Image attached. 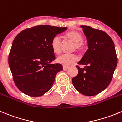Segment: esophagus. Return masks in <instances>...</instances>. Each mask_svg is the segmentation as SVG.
I'll return each mask as SVG.
<instances>
[{"mask_svg": "<svg viewBox=\"0 0 122 122\" xmlns=\"http://www.w3.org/2000/svg\"><path fill=\"white\" fill-rule=\"evenodd\" d=\"M69 68H70V66H65V65L63 66V69L64 70H68V69Z\"/></svg>", "mask_w": 122, "mask_h": 122, "instance_id": "esophagus-1", "label": "esophagus"}]
</instances>
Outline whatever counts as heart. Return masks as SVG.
I'll return each mask as SVG.
<instances>
[{"label": "heart", "mask_w": 122, "mask_h": 122, "mask_svg": "<svg viewBox=\"0 0 122 122\" xmlns=\"http://www.w3.org/2000/svg\"><path fill=\"white\" fill-rule=\"evenodd\" d=\"M65 37L68 41L73 42V50H77L79 52H83L85 46L82 42L83 36L77 31H71L65 34ZM51 46L54 53L59 54L62 50V42L58 36L52 38L51 42ZM78 57L75 54H62L57 58V62L63 65H70L77 62Z\"/></svg>", "instance_id": "obj_1"}]
</instances>
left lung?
I'll use <instances>...</instances> for the list:
<instances>
[{
  "mask_svg": "<svg viewBox=\"0 0 122 122\" xmlns=\"http://www.w3.org/2000/svg\"><path fill=\"white\" fill-rule=\"evenodd\" d=\"M86 37L88 49L78 62V74L72 78L74 86L87 96L97 95L108 87L117 64L114 43L104 31L91 26H80Z\"/></svg>",
  "mask_w": 122,
  "mask_h": 122,
  "instance_id": "1",
  "label": "left lung"
}]
</instances>
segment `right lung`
<instances>
[{
    "instance_id": "1",
    "label": "right lung",
    "mask_w": 122,
    "mask_h": 122,
    "mask_svg": "<svg viewBox=\"0 0 122 122\" xmlns=\"http://www.w3.org/2000/svg\"><path fill=\"white\" fill-rule=\"evenodd\" d=\"M68 28L39 25L18 34L13 42L8 63L15 85L23 93L39 97L50 90L61 64H51L56 59L51 46L52 38Z\"/></svg>"
}]
</instances>
